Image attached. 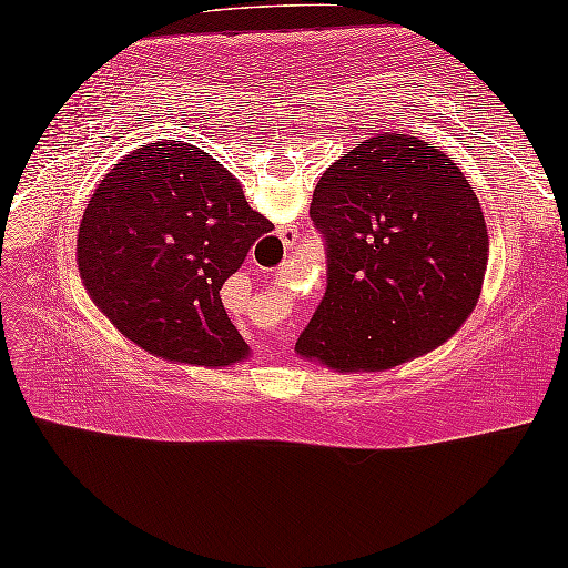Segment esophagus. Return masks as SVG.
I'll return each instance as SVG.
<instances>
[{
	"instance_id": "34e87169",
	"label": "esophagus",
	"mask_w": 568,
	"mask_h": 568,
	"mask_svg": "<svg viewBox=\"0 0 568 568\" xmlns=\"http://www.w3.org/2000/svg\"><path fill=\"white\" fill-rule=\"evenodd\" d=\"M282 239H284V243H286V246H292V243L296 241V231H294V229H284V233H282ZM284 351H286V347H284L282 343H278V345H276V355H278V353H284Z\"/></svg>"
}]
</instances>
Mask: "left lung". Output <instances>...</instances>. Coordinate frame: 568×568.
<instances>
[{
  "instance_id": "obj_1",
  "label": "left lung",
  "mask_w": 568,
  "mask_h": 568,
  "mask_svg": "<svg viewBox=\"0 0 568 568\" xmlns=\"http://www.w3.org/2000/svg\"><path fill=\"white\" fill-rule=\"evenodd\" d=\"M310 215L327 292L296 355L335 373L390 371L447 343L483 292L490 235L465 174L418 136L383 132L329 164Z\"/></svg>"
}]
</instances>
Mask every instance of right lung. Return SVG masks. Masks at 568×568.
<instances>
[{
  "label": "right lung",
  "mask_w": 568,
  "mask_h": 568,
  "mask_svg": "<svg viewBox=\"0 0 568 568\" xmlns=\"http://www.w3.org/2000/svg\"><path fill=\"white\" fill-rule=\"evenodd\" d=\"M235 174L172 139L129 152L91 195L78 229V274L121 335L178 365L248 361L221 290L258 235Z\"/></svg>",
  "instance_id": "right-lung-1"
}]
</instances>
